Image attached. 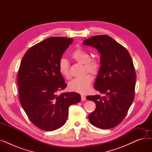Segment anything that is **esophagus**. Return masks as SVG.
Wrapping results in <instances>:
<instances>
[{
  "mask_svg": "<svg viewBox=\"0 0 152 152\" xmlns=\"http://www.w3.org/2000/svg\"><path fill=\"white\" fill-rule=\"evenodd\" d=\"M86 97L84 96V95H81V100L82 101H85L86 100Z\"/></svg>",
  "mask_w": 152,
  "mask_h": 152,
  "instance_id": "esophagus-1",
  "label": "esophagus"
}]
</instances>
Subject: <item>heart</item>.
<instances>
[{
	"label": "heart",
	"instance_id": "heart-1",
	"mask_svg": "<svg viewBox=\"0 0 152 152\" xmlns=\"http://www.w3.org/2000/svg\"><path fill=\"white\" fill-rule=\"evenodd\" d=\"M71 57L75 61L81 64H84L85 69L89 73L95 75L99 70V62L95 58H90V54L85 50L78 48L71 53ZM58 69L60 74L66 79L70 78L69 65L68 61L62 58L58 63ZM92 77L91 75H87L82 77L74 79L68 83V89L73 92L80 94H86L88 92L91 87Z\"/></svg>",
	"mask_w": 152,
	"mask_h": 152
}]
</instances>
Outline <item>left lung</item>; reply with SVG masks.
<instances>
[{
	"instance_id": "8db88e82",
	"label": "left lung",
	"mask_w": 152,
	"mask_h": 152,
	"mask_svg": "<svg viewBox=\"0 0 152 152\" xmlns=\"http://www.w3.org/2000/svg\"><path fill=\"white\" fill-rule=\"evenodd\" d=\"M83 44L95 48L101 55L94 87L104 94L86 97L96 105L89 119L99 128L111 129L123 120L134 98L135 73L132 58L123 46L107 35L93 36Z\"/></svg>"
}]
</instances>
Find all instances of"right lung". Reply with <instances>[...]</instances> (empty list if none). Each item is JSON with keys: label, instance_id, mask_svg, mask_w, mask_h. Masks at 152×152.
<instances>
[{"label": "right lung", "instance_id": "right-lung-1", "mask_svg": "<svg viewBox=\"0 0 152 152\" xmlns=\"http://www.w3.org/2000/svg\"><path fill=\"white\" fill-rule=\"evenodd\" d=\"M73 39L52 37L31 47L21 60L18 74L21 106L30 121L51 131L65 123L68 108L81 101L78 93L57 92L67 86L58 69L62 55Z\"/></svg>", "mask_w": 152, "mask_h": 152}]
</instances>
